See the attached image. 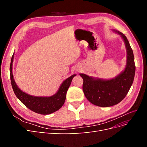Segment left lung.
Segmentation results:
<instances>
[{"mask_svg": "<svg viewBox=\"0 0 147 147\" xmlns=\"http://www.w3.org/2000/svg\"><path fill=\"white\" fill-rule=\"evenodd\" d=\"M123 39L127 52L126 68L112 79L95 78L80 74L83 80V91L86 99L95 105L107 107L119 103L127 95L134 81L136 65L134 56L127 38L123 33L115 30Z\"/></svg>", "mask_w": 147, "mask_h": 147, "instance_id": "1", "label": "left lung"}]
</instances>
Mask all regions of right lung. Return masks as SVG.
Returning a JSON list of instances; mask_svg holds the SVG:
<instances>
[{"mask_svg":"<svg viewBox=\"0 0 147 147\" xmlns=\"http://www.w3.org/2000/svg\"><path fill=\"white\" fill-rule=\"evenodd\" d=\"M14 56H12L10 67V80L12 88L16 96L25 106L33 112L41 114L48 115L58 110L65 102L66 93L68 90L75 74L64 80L59 87V90L50 97H38L31 96L22 91L16 84L12 74V66Z\"/></svg>","mask_w":147,"mask_h":147,"instance_id":"obj_1","label":"right lung"}]
</instances>
